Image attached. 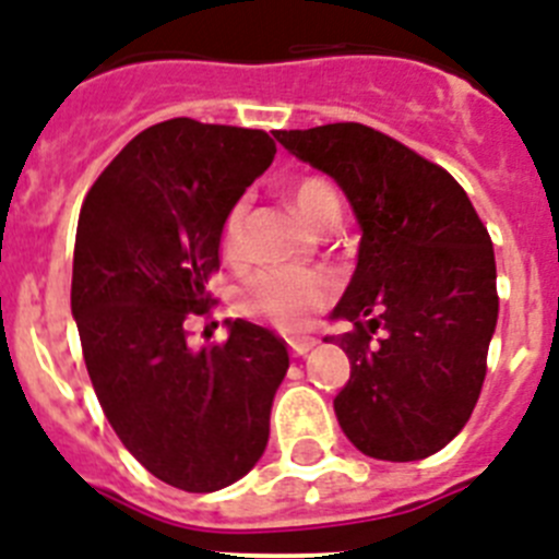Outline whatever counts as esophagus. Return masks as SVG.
<instances>
[{"label": "esophagus", "mask_w": 559, "mask_h": 559, "mask_svg": "<svg viewBox=\"0 0 559 559\" xmlns=\"http://www.w3.org/2000/svg\"><path fill=\"white\" fill-rule=\"evenodd\" d=\"M312 346H316V337H309V335L293 337V341H289V349H293V355H307Z\"/></svg>", "instance_id": "obj_1"}]
</instances>
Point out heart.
<instances>
[{
  "label": "heart",
  "instance_id": "heart-1",
  "mask_svg": "<svg viewBox=\"0 0 559 559\" xmlns=\"http://www.w3.org/2000/svg\"><path fill=\"white\" fill-rule=\"evenodd\" d=\"M289 204L301 215V222L316 229L335 227L341 218L335 190L321 178H301L289 192ZM241 229L243 204H236L222 224V252L229 261L241 255ZM330 298L332 281L321 272L264 270L252 275L243 289V309L278 323L281 330H301L312 321L318 309L326 307Z\"/></svg>",
  "mask_w": 559,
  "mask_h": 559
}]
</instances>
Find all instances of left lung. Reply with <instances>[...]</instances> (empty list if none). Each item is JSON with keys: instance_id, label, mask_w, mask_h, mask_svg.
Wrapping results in <instances>:
<instances>
[{"instance_id": "8db88e82", "label": "left lung", "mask_w": 559, "mask_h": 559, "mask_svg": "<svg viewBox=\"0 0 559 559\" xmlns=\"http://www.w3.org/2000/svg\"><path fill=\"white\" fill-rule=\"evenodd\" d=\"M335 178L358 218V264L330 335L349 358L335 415L374 461H424L457 438L497 326L491 238L463 187L415 150L355 121L275 133Z\"/></svg>"}]
</instances>
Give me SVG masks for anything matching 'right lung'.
<instances>
[{"label":"right lung","mask_w":559,"mask_h":559,"mask_svg":"<svg viewBox=\"0 0 559 559\" xmlns=\"http://www.w3.org/2000/svg\"><path fill=\"white\" fill-rule=\"evenodd\" d=\"M275 158L264 130L170 119L112 158L79 213L70 309L96 397L135 461L185 491L241 480L270 440L289 369L275 332L236 318L227 344H187L210 312L222 224Z\"/></svg>","instance_id":"1"}]
</instances>
